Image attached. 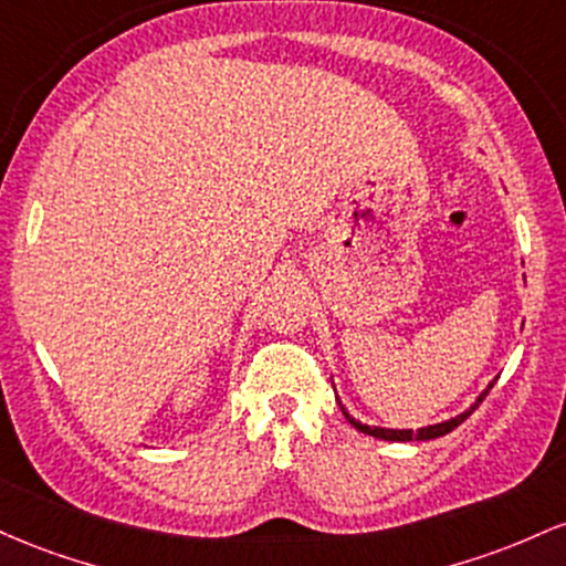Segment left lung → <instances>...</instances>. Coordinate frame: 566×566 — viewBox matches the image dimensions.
Wrapping results in <instances>:
<instances>
[{
	"mask_svg": "<svg viewBox=\"0 0 566 566\" xmlns=\"http://www.w3.org/2000/svg\"><path fill=\"white\" fill-rule=\"evenodd\" d=\"M492 385L494 382H489V387L484 392H481L479 398H475V403L471 406V409L468 411H462V415H457V417H452V420H447V422H436V424H428V428H420V430H392V428H377V424H364V422H358L355 420V417H350L347 415V409L345 406H342V401L339 398H336V401H339V406H342V415L347 417V422L353 424L355 430H360V433H366V436H374V438H382V441H430V438H438V436H447V433H452V430L457 428V424H462L468 420V417L473 415V409L475 406H479L481 401H484L486 398V392L492 390Z\"/></svg>",
	"mask_w": 566,
	"mask_h": 566,
	"instance_id": "1",
	"label": "left lung"
}]
</instances>
